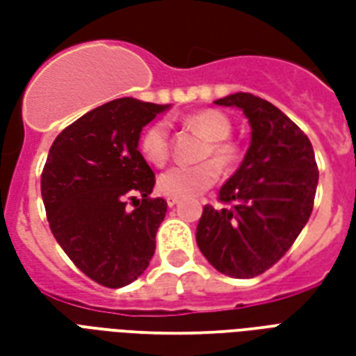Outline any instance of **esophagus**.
Returning <instances> with one entry per match:
<instances>
[{
	"label": "esophagus",
	"instance_id": "1",
	"mask_svg": "<svg viewBox=\"0 0 356 356\" xmlns=\"http://www.w3.org/2000/svg\"><path fill=\"white\" fill-rule=\"evenodd\" d=\"M175 204H179V198H168V206H170V208H173Z\"/></svg>",
	"mask_w": 356,
	"mask_h": 356
}]
</instances>
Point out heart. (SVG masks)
Here are the masks:
<instances>
[{
    "label": "heart",
    "mask_w": 356,
    "mask_h": 356,
    "mask_svg": "<svg viewBox=\"0 0 356 356\" xmlns=\"http://www.w3.org/2000/svg\"><path fill=\"white\" fill-rule=\"evenodd\" d=\"M185 125L206 135L211 143L204 148L202 158H216L196 165H175L163 171L158 177V191L170 198H194L216 185L221 177V165H232L240 158L238 147L229 140L232 124L223 112L213 108L198 110L185 118ZM140 154L154 165H163L170 160L171 139L170 125L165 122H154L143 131L139 139Z\"/></svg>",
    "instance_id": "obj_1"
}]
</instances>
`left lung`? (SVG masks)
I'll use <instances>...</instances> for the list:
<instances>
[{"label":"left lung","mask_w":356,"mask_h":356,"mask_svg":"<svg viewBox=\"0 0 356 356\" xmlns=\"http://www.w3.org/2000/svg\"><path fill=\"white\" fill-rule=\"evenodd\" d=\"M216 104L242 108L252 145L219 191L223 208L204 206L196 242L219 273L254 278L280 261L309 221L318 168L309 137L275 104L252 93Z\"/></svg>","instance_id":"1"}]
</instances>
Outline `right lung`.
Wrapping results in <instances>:
<instances>
[{
  "label": "right lung",
  "instance_id": "obj_1",
  "mask_svg": "<svg viewBox=\"0 0 356 356\" xmlns=\"http://www.w3.org/2000/svg\"><path fill=\"white\" fill-rule=\"evenodd\" d=\"M165 104L110 101L58 133L42 171L51 232L83 275L106 288L137 280L156 250L168 202L150 198L154 171L139 152L143 127Z\"/></svg>",
  "mask_w": 356,
  "mask_h": 356
}]
</instances>
